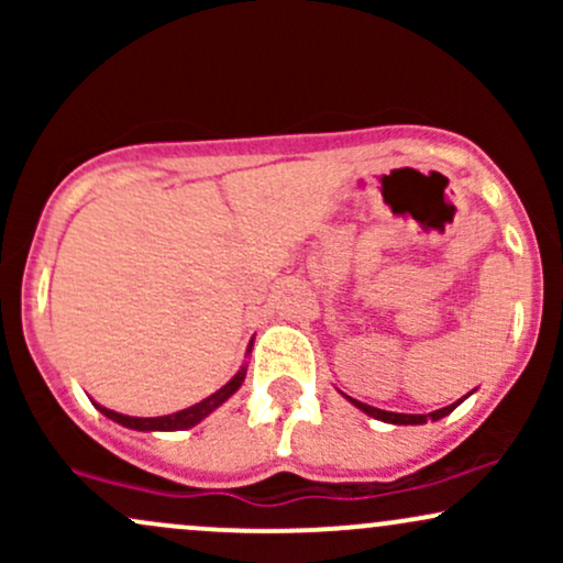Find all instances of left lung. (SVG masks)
Wrapping results in <instances>:
<instances>
[{
	"label": "left lung",
	"instance_id": "obj_1",
	"mask_svg": "<svg viewBox=\"0 0 563 563\" xmlns=\"http://www.w3.org/2000/svg\"><path fill=\"white\" fill-rule=\"evenodd\" d=\"M341 394H344V391H341ZM471 394H474V391H471ZM344 397H346V394H344ZM346 399L354 407H357V410H363L365 416L376 418V421H384V423H391V426H421L426 421H442V418L450 416V412L455 410V407L461 405L463 399H468V394H466V397L457 399V402H452L448 407H439V410L429 412V416H407V412H389V410H378V407H371V405H365V402H357V399H352V397H346Z\"/></svg>",
	"mask_w": 563,
	"mask_h": 563
}]
</instances>
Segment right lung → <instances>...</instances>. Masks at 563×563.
Returning <instances> with one entry per match:
<instances>
[{"mask_svg":"<svg viewBox=\"0 0 563 563\" xmlns=\"http://www.w3.org/2000/svg\"><path fill=\"white\" fill-rule=\"evenodd\" d=\"M251 346H254V339H251L249 349H245V357L251 354ZM245 371H249V363L241 365V371L232 376L228 384L222 386V389H217L211 397L200 399V402L185 407V410L179 412H172V416H158V418H132V416H124V412H115V410H108V407L97 405V410L102 412L106 418H111L113 423H121L124 429H132V431H185V429H192V426H198L203 418H209L211 412L217 410V407H222L228 399L235 394L238 389L243 386L245 380Z\"/></svg>","mask_w":563,"mask_h":563,"instance_id":"1","label":"right lung"}]
</instances>
